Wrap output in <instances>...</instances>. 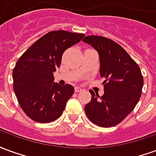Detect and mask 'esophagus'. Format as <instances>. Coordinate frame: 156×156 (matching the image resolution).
I'll return each mask as SVG.
<instances>
[{"instance_id": "1", "label": "esophagus", "mask_w": 156, "mask_h": 156, "mask_svg": "<svg viewBox=\"0 0 156 156\" xmlns=\"http://www.w3.org/2000/svg\"><path fill=\"white\" fill-rule=\"evenodd\" d=\"M74 90L76 93H78V92H81L82 90H83V88H82L81 87H78V86H77V87H75Z\"/></svg>"}]
</instances>
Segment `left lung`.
<instances>
[{"mask_svg": "<svg viewBox=\"0 0 156 156\" xmlns=\"http://www.w3.org/2000/svg\"><path fill=\"white\" fill-rule=\"evenodd\" d=\"M98 51L100 76L105 94L89 90L91 101L84 111L92 123L100 127L119 124L130 114L140 100L144 78L140 68L120 45L99 36H87L83 39Z\"/></svg>", "mask_w": 156, "mask_h": 156, "instance_id": "1", "label": "left lung"}]
</instances>
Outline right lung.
<instances>
[{"label":"right lung","mask_w":156,"mask_h":156,"mask_svg":"<svg viewBox=\"0 0 156 156\" xmlns=\"http://www.w3.org/2000/svg\"><path fill=\"white\" fill-rule=\"evenodd\" d=\"M82 33L52 31L21 56L13 69V89L22 110L32 120L49 123L60 117L74 93L70 84L54 83L53 73L65 50L84 37Z\"/></svg>","instance_id":"right-lung-1"}]
</instances>
